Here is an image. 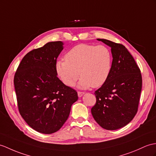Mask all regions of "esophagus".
Returning <instances> with one entry per match:
<instances>
[{
	"mask_svg": "<svg viewBox=\"0 0 156 156\" xmlns=\"http://www.w3.org/2000/svg\"><path fill=\"white\" fill-rule=\"evenodd\" d=\"M84 94V92H78V96L79 98H81L83 95Z\"/></svg>",
	"mask_w": 156,
	"mask_h": 156,
	"instance_id": "1",
	"label": "esophagus"
}]
</instances>
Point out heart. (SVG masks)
<instances>
[{
	"instance_id": "1",
	"label": "heart",
	"mask_w": 156,
	"mask_h": 156,
	"mask_svg": "<svg viewBox=\"0 0 156 156\" xmlns=\"http://www.w3.org/2000/svg\"><path fill=\"white\" fill-rule=\"evenodd\" d=\"M112 63V53L106 46L81 44L66 54L65 60H58L55 68L58 76L65 85L74 86L80 75L78 87L87 89L91 86L98 88L106 82Z\"/></svg>"
}]
</instances>
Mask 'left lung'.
<instances>
[{
	"label": "left lung",
	"mask_w": 156,
	"mask_h": 156,
	"mask_svg": "<svg viewBox=\"0 0 156 156\" xmlns=\"http://www.w3.org/2000/svg\"><path fill=\"white\" fill-rule=\"evenodd\" d=\"M97 40L110 47L113 60L109 77L94 93L96 103L91 112L101 127L115 130L129 124L137 113L142 91V75L124 45L106 39Z\"/></svg>",
	"instance_id": "1"
}]
</instances>
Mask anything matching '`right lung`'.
Here are the masks:
<instances>
[{
	"label": "right lung",
	"mask_w": 156,
	"mask_h": 156,
	"mask_svg": "<svg viewBox=\"0 0 156 156\" xmlns=\"http://www.w3.org/2000/svg\"><path fill=\"white\" fill-rule=\"evenodd\" d=\"M63 45L61 41L50 42L29 52L14 78L21 116L32 129L45 134L62 128L78 98L77 92L57 77L55 65Z\"/></svg>",
	"instance_id": "obj_1"
}]
</instances>
